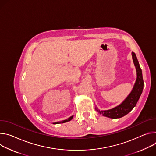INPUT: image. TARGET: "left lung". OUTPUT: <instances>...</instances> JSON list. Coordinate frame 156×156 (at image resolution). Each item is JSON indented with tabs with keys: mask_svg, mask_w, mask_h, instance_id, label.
<instances>
[{
	"mask_svg": "<svg viewBox=\"0 0 156 156\" xmlns=\"http://www.w3.org/2000/svg\"><path fill=\"white\" fill-rule=\"evenodd\" d=\"M132 56L137 71V79L131 94L128 95V97L125 99V100L122 104L118 105V107H116L115 108H113L111 110L101 112L98 110L96 108L95 109L103 116H105L113 119L119 118L124 116L125 115H127L129 112H131L133 108L136 106L138 100H139L143 92L144 81L141 69L140 66V64L137 61L136 56L133 52L132 53Z\"/></svg>",
	"mask_w": 156,
	"mask_h": 156,
	"instance_id": "1",
	"label": "left lung"
}]
</instances>
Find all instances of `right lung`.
<instances>
[{
  "mask_svg": "<svg viewBox=\"0 0 156 156\" xmlns=\"http://www.w3.org/2000/svg\"><path fill=\"white\" fill-rule=\"evenodd\" d=\"M73 116H71L70 118H69L68 119H65V120H63V121H62V122H56V123H55L54 124H59V123H66V122H69V121H71L72 119H73Z\"/></svg>",
  "mask_w": 156,
  "mask_h": 156,
  "instance_id": "1",
  "label": "right lung"
}]
</instances>
